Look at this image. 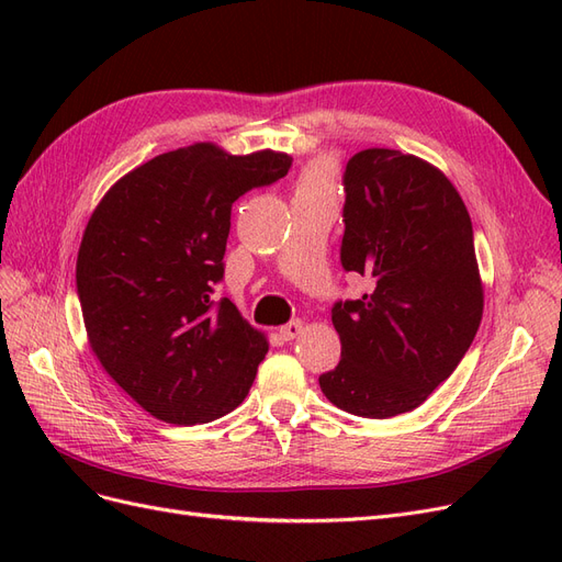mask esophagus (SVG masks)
<instances>
[{
    "label": "esophagus",
    "mask_w": 562,
    "mask_h": 562,
    "mask_svg": "<svg viewBox=\"0 0 562 562\" xmlns=\"http://www.w3.org/2000/svg\"><path fill=\"white\" fill-rule=\"evenodd\" d=\"M300 333H302V321H291L279 328V335L285 339V342H291V339H295Z\"/></svg>",
    "instance_id": "1"
}]
</instances>
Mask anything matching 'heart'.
I'll return each instance as SVG.
<instances>
[{"instance_id":"heart-1","label":"heart","mask_w":562,"mask_h":562,"mask_svg":"<svg viewBox=\"0 0 562 562\" xmlns=\"http://www.w3.org/2000/svg\"><path fill=\"white\" fill-rule=\"evenodd\" d=\"M328 182H330V171L326 164H316L312 166L307 173L302 176L300 180V190L297 192H307V190H328Z\"/></svg>"}]
</instances>
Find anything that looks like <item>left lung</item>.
Returning <instances> with one entry per match:
<instances>
[{
  "instance_id": "left-lung-1",
  "label": "left lung",
  "mask_w": 562,
  "mask_h": 562,
  "mask_svg": "<svg viewBox=\"0 0 562 562\" xmlns=\"http://www.w3.org/2000/svg\"><path fill=\"white\" fill-rule=\"evenodd\" d=\"M342 184L339 262L366 293L333 304L342 359L318 384L342 411L386 419L427 401L481 326L473 227L452 182L398 149H361Z\"/></svg>"
}]
</instances>
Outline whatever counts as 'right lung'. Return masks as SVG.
Returning a JSON list of instances; mask_svg holds the SVG:
<instances>
[{
	"instance_id": "right-lung-1",
	"label": "right lung",
	"mask_w": 562,
	"mask_h": 562,
	"mask_svg": "<svg viewBox=\"0 0 562 562\" xmlns=\"http://www.w3.org/2000/svg\"><path fill=\"white\" fill-rule=\"evenodd\" d=\"M291 166L199 143L138 166L93 211L77 258L83 326L108 375L157 419L213 422L252 386L267 339L215 285L232 203Z\"/></svg>"
}]
</instances>
